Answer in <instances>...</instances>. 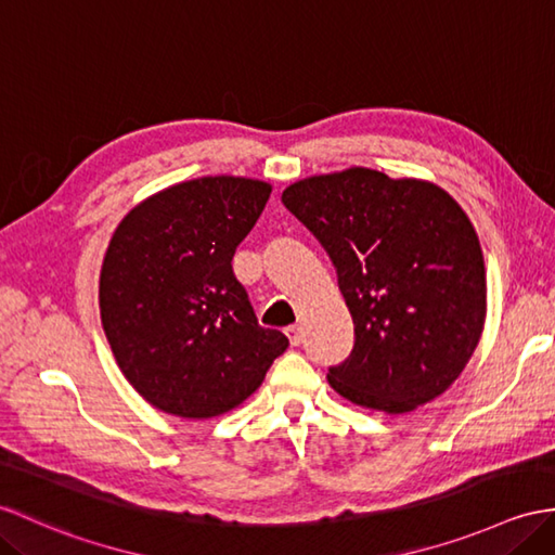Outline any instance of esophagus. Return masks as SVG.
<instances>
[{
	"label": "esophagus",
	"instance_id": "1",
	"mask_svg": "<svg viewBox=\"0 0 555 555\" xmlns=\"http://www.w3.org/2000/svg\"><path fill=\"white\" fill-rule=\"evenodd\" d=\"M286 336H288V340H291L293 347H298V345L302 343V328H300L298 324L288 326V328H286Z\"/></svg>",
	"mask_w": 555,
	"mask_h": 555
}]
</instances>
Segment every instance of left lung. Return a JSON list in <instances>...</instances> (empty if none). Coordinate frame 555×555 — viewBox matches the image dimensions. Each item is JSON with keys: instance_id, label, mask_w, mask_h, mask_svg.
Returning a JSON list of instances; mask_svg holds the SVG:
<instances>
[{"instance_id": "1", "label": "left lung", "mask_w": 555, "mask_h": 555, "mask_svg": "<svg viewBox=\"0 0 555 555\" xmlns=\"http://www.w3.org/2000/svg\"><path fill=\"white\" fill-rule=\"evenodd\" d=\"M283 205L328 253L354 347L328 369L350 402L406 414L440 397L482 336L480 241L449 193L369 167L291 184Z\"/></svg>"}]
</instances>
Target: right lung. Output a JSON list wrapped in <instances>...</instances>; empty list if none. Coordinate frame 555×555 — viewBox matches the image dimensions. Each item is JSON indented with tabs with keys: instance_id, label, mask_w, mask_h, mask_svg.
Instances as JSON below:
<instances>
[{
	"instance_id": "right-lung-1",
	"label": "right lung",
	"mask_w": 555,
	"mask_h": 555,
	"mask_svg": "<svg viewBox=\"0 0 555 555\" xmlns=\"http://www.w3.org/2000/svg\"><path fill=\"white\" fill-rule=\"evenodd\" d=\"M269 193L246 177L191 179L115 229L99 279L101 324L125 378L165 414H224L286 352L288 338L257 324L231 269Z\"/></svg>"
}]
</instances>
